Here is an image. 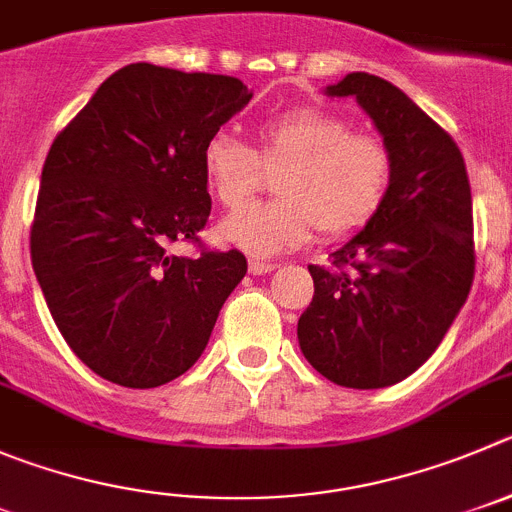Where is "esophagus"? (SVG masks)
Wrapping results in <instances>:
<instances>
[{
  "mask_svg": "<svg viewBox=\"0 0 512 512\" xmlns=\"http://www.w3.org/2000/svg\"><path fill=\"white\" fill-rule=\"evenodd\" d=\"M275 262H262V260H250V272L252 275H267V272L275 270Z\"/></svg>",
  "mask_w": 512,
  "mask_h": 512,
  "instance_id": "1",
  "label": "esophagus"
}]
</instances>
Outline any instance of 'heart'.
Here are the masks:
<instances>
[{
	"instance_id": "b5f03b06",
	"label": "heart",
	"mask_w": 512,
	"mask_h": 512,
	"mask_svg": "<svg viewBox=\"0 0 512 512\" xmlns=\"http://www.w3.org/2000/svg\"><path fill=\"white\" fill-rule=\"evenodd\" d=\"M262 166L278 171V199L252 204L219 224V237L255 257L305 245L321 229L351 237L376 217L389 197L394 159L381 138L353 133L351 123L323 108H293L260 126L252 151L217 131L202 146V176L222 207L245 204L262 181Z\"/></svg>"
}]
</instances>
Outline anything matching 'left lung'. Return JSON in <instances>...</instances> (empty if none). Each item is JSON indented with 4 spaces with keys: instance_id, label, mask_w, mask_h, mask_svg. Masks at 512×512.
I'll return each mask as SVG.
<instances>
[{
    "instance_id": "1",
    "label": "left lung",
    "mask_w": 512,
    "mask_h": 512,
    "mask_svg": "<svg viewBox=\"0 0 512 512\" xmlns=\"http://www.w3.org/2000/svg\"><path fill=\"white\" fill-rule=\"evenodd\" d=\"M356 98L394 159L376 217L310 265L315 295L298 321L308 364L348 389H384L437 351L475 275L465 159L447 131L389 80L348 73L323 90Z\"/></svg>"
}]
</instances>
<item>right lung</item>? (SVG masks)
I'll return each mask as SVG.
<instances>
[{"label": "right lung", "mask_w": 512, "mask_h": 512, "mask_svg": "<svg viewBox=\"0 0 512 512\" xmlns=\"http://www.w3.org/2000/svg\"><path fill=\"white\" fill-rule=\"evenodd\" d=\"M229 75L133 62L105 80L57 133L42 166L32 267L55 326L103 379L154 389L189 371L242 252L176 257L212 212L202 146L250 103Z\"/></svg>", "instance_id": "right-lung-1"}]
</instances>
